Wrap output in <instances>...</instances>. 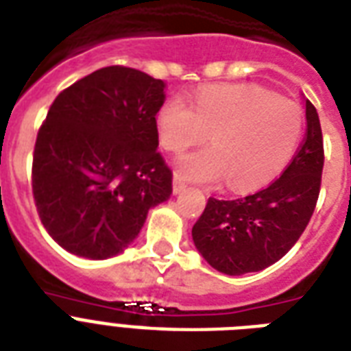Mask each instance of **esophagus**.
Masks as SVG:
<instances>
[{
  "mask_svg": "<svg viewBox=\"0 0 351 351\" xmlns=\"http://www.w3.org/2000/svg\"><path fill=\"white\" fill-rule=\"evenodd\" d=\"M186 189V182L182 180L180 175H175L173 176V191L175 193H182Z\"/></svg>",
  "mask_w": 351,
  "mask_h": 351,
  "instance_id": "obj_1",
  "label": "esophagus"
}]
</instances>
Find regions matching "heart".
Segmentation results:
<instances>
[{"label":"heart","instance_id":"1","mask_svg":"<svg viewBox=\"0 0 351 351\" xmlns=\"http://www.w3.org/2000/svg\"><path fill=\"white\" fill-rule=\"evenodd\" d=\"M160 145L182 153L204 143L211 149L186 154L176 175L204 184L226 180L233 191H251L282 173L302 140L304 117L291 100L256 85H209L195 107L184 95L171 96L156 117Z\"/></svg>","mask_w":351,"mask_h":351}]
</instances>
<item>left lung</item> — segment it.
Masks as SVG:
<instances>
[{
  "instance_id": "obj_1",
  "label": "left lung",
  "mask_w": 351,
  "mask_h": 351,
  "mask_svg": "<svg viewBox=\"0 0 351 351\" xmlns=\"http://www.w3.org/2000/svg\"><path fill=\"white\" fill-rule=\"evenodd\" d=\"M306 136L277 180L242 198L209 197L193 226L206 261L226 275L261 271L304 233L321 193L324 145L315 106L306 100Z\"/></svg>"
}]
</instances>
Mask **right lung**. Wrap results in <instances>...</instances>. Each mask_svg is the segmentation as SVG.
<instances>
[{"instance_id":"1","label":"right lung","mask_w":351,"mask_h":351,"mask_svg":"<svg viewBox=\"0 0 351 351\" xmlns=\"http://www.w3.org/2000/svg\"><path fill=\"white\" fill-rule=\"evenodd\" d=\"M164 82L98 69L63 89L36 136L32 195L43 228L69 253L109 258L167 200L173 171L158 153Z\"/></svg>"}]
</instances>
